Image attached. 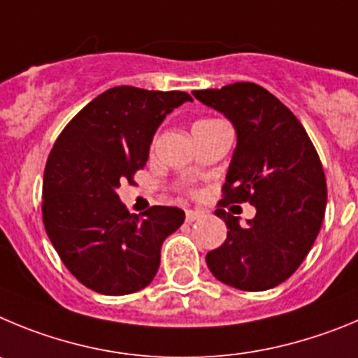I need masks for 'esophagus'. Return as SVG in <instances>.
<instances>
[{
	"instance_id": "obj_1",
	"label": "esophagus",
	"mask_w": 358,
	"mask_h": 358,
	"mask_svg": "<svg viewBox=\"0 0 358 358\" xmlns=\"http://www.w3.org/2000/svg\"><path fill=\"white\" fill-rule=\"evenodd\" d=\"M203 215H205V214H203L201 210H187L185 212L187 223H192V221H196V219H201Z\"/></svg>"
}]
</instances>
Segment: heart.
<instances>
[{"instance_id": "1", "label": "heart", "mask_w": 358, "mask_h": 358, "mask_svg": "<svg viewBox=\"0 0 358 358\" xmlns=\"http://www.w3.org/2000/svg\"><path fill=\"white\" fill-rule=\"evenodd\" d=\"M205 123H212V119H205V121H198V123H196L194 127H198V124H205Z\"/></svg>"}]
</instances>
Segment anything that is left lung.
<instances>
[{
  "label": "left lung",
  "instance_id": "1",
  "mask_svg": "<svg viewBox=\"0 0 358 358\" xmlns=\"http://www.w3.org/2000/svg\"><path fill=\"white\" fill-rule=\"evenodd\" d=\"M231 121L237 146L215 215L227 241L207 253L219 282L241 291H267L289 278L308 255L327 208V178L310 137L264 87L237 82L192 92ZM248 201L257 208L241 227L226 210Z\"/></svg>",
  "mask_w": 358,
  "mask_h": 358
}]
</instances>
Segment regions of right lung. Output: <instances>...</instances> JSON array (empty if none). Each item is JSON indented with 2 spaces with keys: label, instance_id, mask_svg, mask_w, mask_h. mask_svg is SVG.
<instances>
[{
  "label": "right lung",
  "instance_id": "1",
  "mask_svg": "<svg viewBox=\"0 0 358 358\" xmlns=\"http://www.w3.org/2000/svg\"><path fill=\"white\" fill-rule=\"evenodd\" d=\"M187 92L121 85L82 108L55 143L43 182V221L64 266L85 287L123 296L150 285L160 248L185 212L155 205L143 217L127 210L121 183L146 166L150 144Z\"/></svg>",
  "mask_w": 358,
  "mask_h": 358
}]
</instances>
